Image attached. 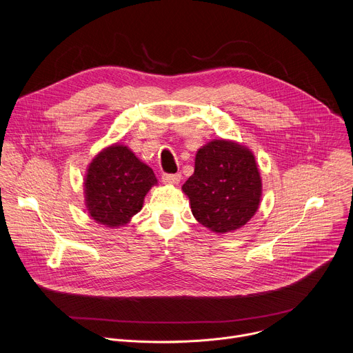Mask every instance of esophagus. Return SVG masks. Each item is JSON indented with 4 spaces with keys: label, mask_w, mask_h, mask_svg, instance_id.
Masks as SVG:
<instances>
[{
    "label": "esophagus",
    "mask_w": 353,
    "mask_h": 353,
    "mask_svg": "<svg viewBox=\"0 0 353 353\" xmlns=\"http://www.w3.org/2000/svg\"><path fill=\"white\" fill-rule=\"evenodd\" d=\"M180 179H181V174H180V173H176V174L163 173V174H162V183H165V184H179Z\"/></svg>",
    "instance_id": "obj_1"
}]
</instances>
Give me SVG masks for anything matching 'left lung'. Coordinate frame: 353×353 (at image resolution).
<instances>
[{"label":"left lung","mask_w":353,"mask_h":353,"mask_svg":"<svg viewBox=\"0 0 353 353\" xmlns=\"http://www.w3.org/2000/svg\"><path fill=\"white\" fill-rule=\"evenodd\" d=\"M195 219L216 233L245 225L260 205L261 179L256 159L239 143L215 139L195 157L194 174L183 184Z\"/></svg>","instance_id":"1"}]
</instances>
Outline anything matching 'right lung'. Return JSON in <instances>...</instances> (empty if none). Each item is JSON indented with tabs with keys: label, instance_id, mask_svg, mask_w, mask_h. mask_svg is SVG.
<instances>
[{
	"label": "right lung",
	"instance_id": "obj_1",
	"mask_svg": "<svg viewBox=\"0 0 353 353\" xmlns=\"http://www.w3.org/2000/svg\"><path fill=\"white\" fill-rule=\"evenodd\" d=\"M154 184L152 169L127 146H109L88 169L85 195L89 215L109 228L123 226L141 211L143 196Z\"/></svg>",
	"mask_w": 353,
	"mask_h": 353
}]
</instances>
